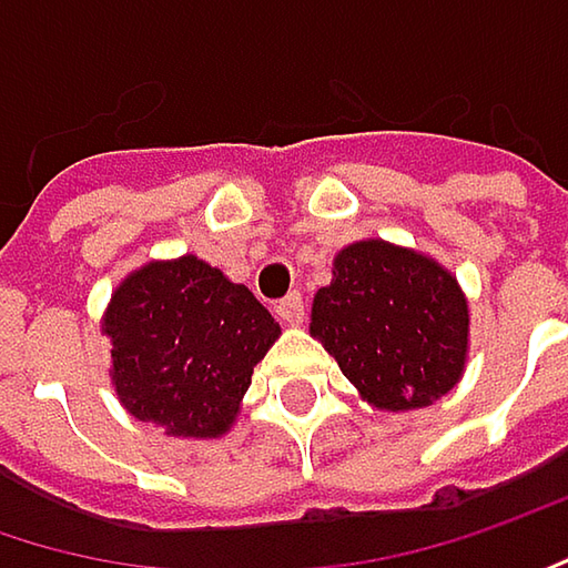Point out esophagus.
I'll use <instances>...</instances> for the list:
<instances>
[{
    "mask_svg": "<svg viewBox=\"0 0 568 568\" xmlns=\"http://www.w3.org/2000/svg\"><path fill=\"white\" fill-rule=\"evenodd\" d=\"M274 313L284 320V323H291V326H297L301 320H304V297L294 291V294H287L284 301H277V306H274Z\"/></svg>",
    "mask_w": 568,
    "mask_h": 568,
    "instance_id": "obj_1",
    "label": "esophagus"
}]
</instances>
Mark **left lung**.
I'll use <instances>...</instances> for the list:
<instances>
[{"label":"left lung","mask_w":568,"mask_h":568,"mask_svg":"<svg viewBox=\"0 0 568 568\" xmlns=\"http://www.w3.org/2000/svg\"><path fill=\"white\" fill-rule=\"evenodd\" d=\"M310 333L382 410L426 407L459 382L468 306L456 277L417 252L358 242L313 297Z\"/></svg>","instance_id":"8db88e82"}]
</instances>
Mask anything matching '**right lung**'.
Here are the masks:
<instances>
[{"mask_svg": "<svg viewBox=\"0 0 568 568\" xmlns=\"http://www.w3.org/2000/svg\"><path fill=\"white\" fill-rule=\"evenodd\" d=\"M102 329L119 400L174 436L225 433L255 365L281 336L248 287L193 255L122 281Z\"/></svg>", "mask_w": 568, "mask_h": 568, "instance_id": "add662e5", "label": "right lung"}]
</instances>
